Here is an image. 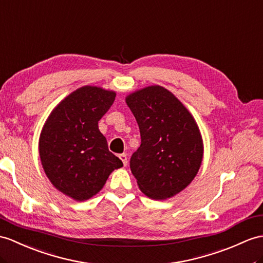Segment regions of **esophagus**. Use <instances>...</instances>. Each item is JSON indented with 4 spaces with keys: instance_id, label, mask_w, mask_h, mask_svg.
Masks as SVG:
<instances>
[{
    "instance_id": "obj_1",
    "label": "esophagus",
    "mask_w": 263,
    "mask_h": 263,
    "mask_svg": "<svg viewBox=\"0 0 263 263\" xmlns=\"http://www.w3.org/2000/svg\"><path fill=\"white\" fill-rule=\"evenodd\" d=\"M119 158L121 159V162H123L124 166H126V165H127V163H128V159H127V155H126V154H120V155H119Z\"/></svg>"
}]
</instances>
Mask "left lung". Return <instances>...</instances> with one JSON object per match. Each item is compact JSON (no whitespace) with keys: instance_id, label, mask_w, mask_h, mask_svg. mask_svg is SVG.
Masks as SVG:
<instances>
[{"instance_id":"1","label":"left lung","mask_w":263,"mask_h":263,"mask_svg":"<svg viewBox=\"0 0 263 263\" xmlns=\"http://www.w3.org/2000/svg\"><path fill=\"white\" fill-rule=\"evenodd\" d=\"M142 144L130 158L139 190L153 200L180 193L194 180L203 140L194 117L167 89L149 86L128 95Z\"/></svg>"}]
</instances>
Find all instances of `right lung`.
Masks as SVG:
<instances>
[{"mask_svg":"<svg viewBox=\"0 0 263 263\" xmlns=\"http://www.w3.org/2000/svg\"><path fill=\"white\" fill-rule=\"evenodd\" d=\"M115 97V91L96 86L77 89L51 111L41 130L44 173L57 190L76 201L97 194L110 173L123 166L98 128Z\"/></svg>","mask_w":263,"mask_h":263,"instance_id":"right-lung-1","label":"right lung"}]
</instances>
